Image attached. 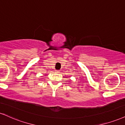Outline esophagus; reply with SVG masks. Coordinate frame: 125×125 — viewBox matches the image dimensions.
Wrapping results in <instances>:
<instances>
[{
    "label": "esophagus",
    "mask_w": 125,
    "mask_h": 125,
    "mask_svg": "<svg viewBox=\"0 0 125 125\" xmlns=\"http://www.w3.org/2000/svg\"><path fill=\"white\" fill-rule=\"evenodd\" d=\"M59 70H55V73H59Z\"/></svg>",
    "instance_id": "esophagus-1"
}]
</instances>
